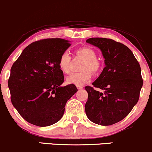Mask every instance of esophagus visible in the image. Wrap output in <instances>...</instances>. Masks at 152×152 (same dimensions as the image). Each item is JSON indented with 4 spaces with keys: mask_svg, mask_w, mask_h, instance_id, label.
I'll return each instance as SVG.
<instances>
[{
    "mask_svg": "<svg viewBox=\"0 0 152 152\" xmlns=\"http://www.w3.org/2000/svg\"><path fill=\"white\" fill-rule=\"evenodd\" d=\"M77 88L78 89H83V87H82V86H77Z\"/></svg>",
    "mask_w": 152,
    "mask_h": 152,
    "instance_id": "obj_1",
    "label": "esophagus"
}]
</instances>
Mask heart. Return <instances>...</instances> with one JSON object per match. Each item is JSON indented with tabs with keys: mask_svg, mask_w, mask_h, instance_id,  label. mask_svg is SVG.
<instances>
[{
	"mask_svg": "<svg viewBox=\"0 0 152 152\" xmlns=\"http://www.w3.org/2000/svg\"><path fill=\"white\" fill-rule=\"evenodd\" d=\"M77 54L85 59L81 67L82 72L72 74L66 79L67 84L75 85L76 86H82L89 82L92 77L91 71L97 74L102 68V63L96 59L97 55L95 50L89 47H83L80 48L77 51ZM70 62L71 57L67 51H64L60 56L58 67L60 70L64 74H69L70 72Z\"/></svg>",
	"mask_w": 152,
	"mask_h": 152,
	"instance_id": "heart-1",
	"label": "heart"
}]
</instances>
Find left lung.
Instances as JSON below:
<instances>
[{
    "label": "left lung",
    "instance_id": "left-lung-1",
    "mask_svg": "<svg viewBox=\"0 0 152 152\" xmlns=\"http://www.w3.org/2000/svg\"><path fill=\"white\" fill-rule=\"evenodd\" d=\"M86 42L101 50L106 65L92 83L103 91L85 87L86 114L96 124H115L125 118L139 100L143 85L141 67L130 48L121 43L106 38H90Z\"/></svg>",
    "mask_w": 152,
    "mask_h": 152
}]
</instances>
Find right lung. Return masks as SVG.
I'll return each instance as SVG.
<instances>
[{
	"label": "right lung",
	"mask_w": 152,
	"mask_h": 152,
	"mask_svg": "<svg viewBox=\"0 0 152 152\" xmlns=\"http://www.w3.org/2000/svg\"><path fill=\"white\" fill-rule=\"evenodd\" d=\"M70 41L46 39L27 46L13 63L8 80L11 102L31 124L49 126L62 118L67 101L77 91L75 85L62 87L58 59Z\"/></svg>",
	"instance_id": "obj_1"
}]
</instances>
